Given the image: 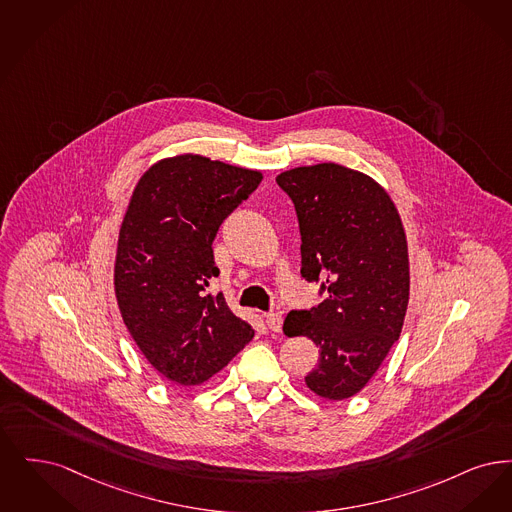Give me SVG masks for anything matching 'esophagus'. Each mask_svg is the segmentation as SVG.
<instances>
[{"mask_svg": "<svg viewBox=\"0 0 512 512\" xmlns=\"http://www.w3.org/2000/svg\"><path fill=\"white\" fill-rule=\"evenodd\" d=\"M266 323L273 333H281V329H283V315L281 313H267Z\"/></svg>", "mask_w": 512, "mask_h": 512, "instance_id": "obj_1", "label": "esophagus"}]
</instances>
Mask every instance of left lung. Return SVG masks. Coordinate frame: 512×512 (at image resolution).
<instances>
[{
    "mask_svg": "<svg viewBox=\"0 0 512 512\" xmlns=\"http://www.w3.org/2000/svg\"><path fill=\"white\" fill-rule=\"evenodd\" d=\"M298 227L302 277L327 298L292 310L285 334L321 348L306 377L327 400H346L377 373L400 338L409 302V258L400 214L375 179L333 162L277 176Z\"/></svg>",
    "mask_w": 512,
    "mask_h": 512,
    "instance_id": "obj_1",
    "label": "left lung"
}]
</instances>
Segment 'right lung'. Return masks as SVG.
Segmentation results:
<instances>
[{
  "instance_id": "1",
  "label": "right lung",
  "mask_w": 512,
  "mask_h": 512,
  "mask_svg": "<svg viewBox=\"0 0 512 512\" xmlns=\"http://www.w3.org/2000/svg\"><path fill=\"white\" fill-rule=\"evenodd\" d=\"M262 174L181 155L139 179L120 227L114 290L135 344L170 382L195 386L222 371L254 331L206 294L220 275L212 243Z\"/></svg>"
}]
</instances>
